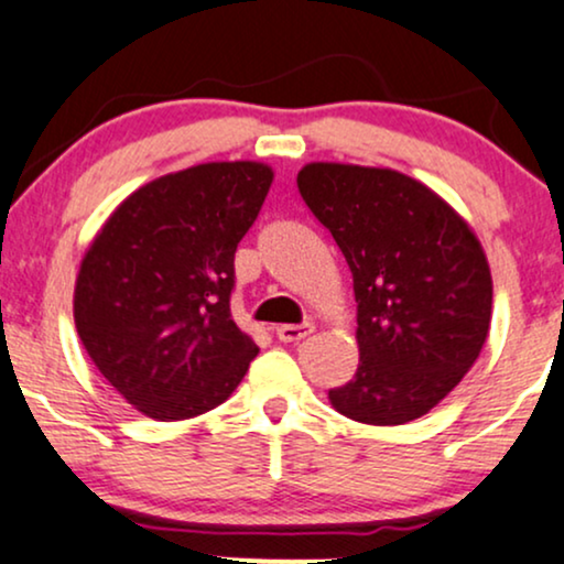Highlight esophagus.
I'll use <instances>...</instances> for the list:
<instances>
[{"label":"esophagus","mask_w":564,"mask_h":564,"mask_svg":"<svg viewBox=\"0 0 564 564\" xmlns=\"http://www.w3.org/2000/svg\"><path fill=\"white\" fill-rule=\"evenodd\" d=\"M312 327L310 323H302V325H278L275 327V338L281 340V344H296V340H304L306 335H312Z\"/></svg>","instance_id":"esophagus-1"}]
</instances>
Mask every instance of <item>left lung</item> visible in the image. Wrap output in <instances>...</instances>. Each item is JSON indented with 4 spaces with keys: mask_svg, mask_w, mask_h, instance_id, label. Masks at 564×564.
Returning a JSON list of instances; mask_svg holds the SVG:
<instances>
[{
    "mask_svg": "<svg viewBox=\"0 0 564 564\" xmlns=\"http://www.w3.org/2000/svg\"><path fill=\"white\" fill-rule=\"evenodd\" d=\"M296 184L354 275L359 367L327 393L333 409L375 426L424 416L487 344L491 273L479 237L395 169L315 161Z\"/></svg>",
    "mask_w": 564,
    "mask_h": 564,
    "instance_id": "1",
    "label": "left lung"
}]
</instances>
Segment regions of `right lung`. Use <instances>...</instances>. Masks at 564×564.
<instances>
[{"mask_svg":"<svg viewBox=\"0 0 564 564\" xmlns=\"http://www.w3.org/2000/svg\"><path fill=\"white\" fill-rule=\"evenodd\" d=\"M273 169L213 161L142 184L85 249L75 327L113 390L155 422L229 398L254 344L234 323V252L265 203Z\"/></svg>","mask_w":564,"mask_h":564,"instance_id":"right-lung-1","label":"right lung"}]
</instances>
